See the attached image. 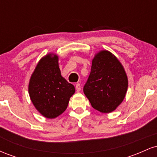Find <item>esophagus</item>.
Listing matches in <instances>:
<instances>
[{
  "label": "esophagus",
  "mask_w": 157,
  "mask_h": 157,
  "mask_svg": "<svg viewBox=\"0 0 157 157\" xmlns=\"http://www.w3.org/2000/svg\"><path fill=\"white\" fill-rule=\"evenodd\" d=\"M75 89H76L77 92H79V91H80V89H81V86H80V83H77L76 86H75Z\"/></svg>",
  "instance_id": "1"
}]
</instances>
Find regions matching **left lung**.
<instances>
[{
	"mask_svg": "<svg viewBox=\"0 0 157 157\" xmlns=\"http://www.w3.org/2000/svg\"><path fill=\"white\" fill-rule=\"evenodd\" d=\"M127 89V75L117 58L108 51L97 54L83 87L91 106L102 113L111 112L125 98Z\"/></svg>",
	"mask_w": 157,
	"mask_h": 157,
	"instance_id": "1",
	"label": "left lung"
}]
</instances>
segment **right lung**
Instances as JSON below:
<instances>
[{"instance_id": "1", "label": "right lung", "mask_w": 157, "mask_h": 157, "mask_svg": "<svg viewBox=\"0 0 157 157\" xmlns=\"http://www.w3.org/2000/svg\"><path fill=\"white\" fill-rule=\"evenodd\" d=\"M75 92V86L61 76L58 57L49 54L43 57L29 85L30 98L36 109L46 118L57 117L67 109Z\"/></svg>"}]
</instances>
